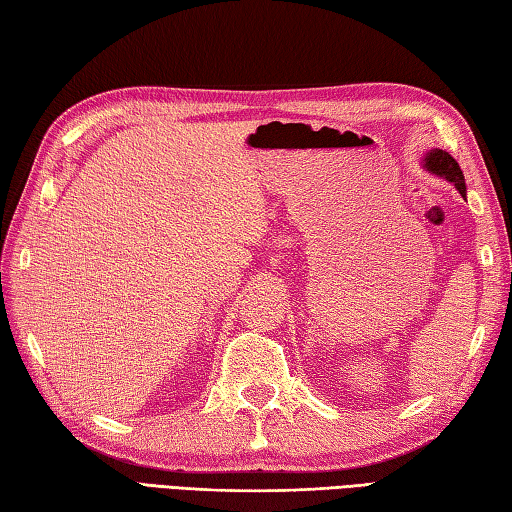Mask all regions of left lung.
I'll return each mask as SVG.
<instances>
[{
  "label": "left lung",
  "instance_id": "1",
  "mask_svg": "<svg viewBox=\"0 0 512 512\" xmlns=\"http://www.w3.org/2000/svg\"><path fill=\"white\" fill-rule=\"evenodd\" d=\"M424 165H427L429 171L438 173V176L447 178L449 182L455 184V189H458L462 195H466V184H464V173L460 169L458 162L449 154V151H442V149H431V154L424 158Z\"/></svg>",
  "mask_w": 512,
  "mask_h": 512
}]
</instances>
